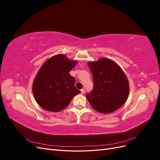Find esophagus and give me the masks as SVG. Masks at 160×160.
<instances>
[{
	"instance_id": "34e87169",
	"label": "esophagus",
	"mask_w": 160,
	"mask_h": 160,
	"mask_svg": "<svg viewBox=\"0 0 160 160\" xmlns=\"http://www.w3.org/2000/svg\"><path fill=\"white\" fill-rule=\"evenodd\" d=\"M81 94H84L85 93V89H82L81 90Z\"/></svg>"
}]
</instances>
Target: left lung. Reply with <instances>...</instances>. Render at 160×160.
I'll list each match as a JSON object with an SVG mask.
<instances>
[{"label": "left lung", "mask_w": 160, "mask_h": 160, "mask_svg": "<svg viewBox=\"0 0 160 160\" xmlns=\"http://www.w3.org/2000/svg\"><path fill=\"white\" fill-rule=\"evenodd\" d=\"M93 74L94 87L86 95L91 107L101 113H110L126 102L129 93V81L122 69L108 58L88 62Z\"/></svg>", "instance_id": "1"}]
</instances>
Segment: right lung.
I'll return each mask as SVG.
<instances>
[{
  "label": "right lung",
  "mask_w": 160,
  "mask_h": 160,
  "mask_svg": "<svg viewBox=\"0 0 160 160\" xmlns=\"http://www.w3.org/2000/svg\"><path fill=\"white\" fill-rule=\"evenodd\" d=\"M77 64L65 55L52 56L42 64L32 83L37 103L44 109L57 112L67 108L73 97L81 93L69 71Z\"/></svg>",
  "instance_id": "1"
}]
</instances>
